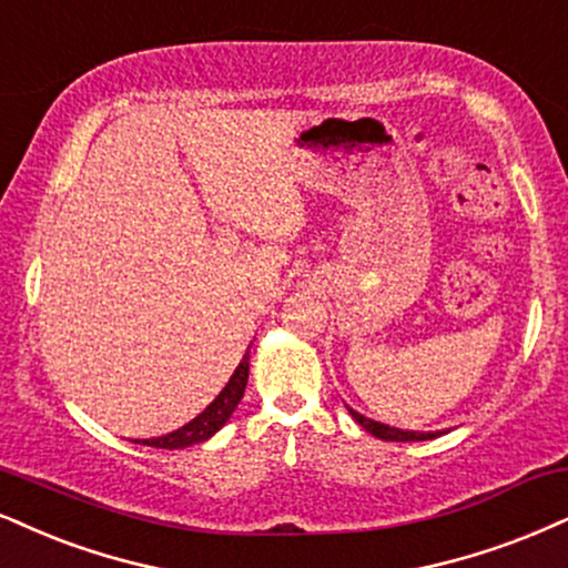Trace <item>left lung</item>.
<instances>
[{
  "instance_id": "obj_1",
  "label": "left lung",
  "mask_w": 568,
  "mask_h": 568,
  "mask_svg": "<svg viewBox=\"0 0 568 568\" xmlns=\"http://www.w3.org/2000/svg\"><path fill=\"white\" fill-rule=\"evenodd\" d=\"M349 413H353V418L363 426V429L374 434V437L384 439V443H422V439H434L437 434H443V432H403V429H395V426L371 422V418L361 416V413H355L353 408H349Z\"/></svg>"
}]
</instances>
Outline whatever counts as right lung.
<instances>
[{"mask_svg": "<svg viewBox=\"0 0 568 568\" xmlns=\"http://www.w3.org/2000/svg\"><path fill=\"white\" fill-rule=\"evenodd\" d=\"M247 374H250V353L244 355L240 366H236L234 376H231L226 387L213 403L207 405L205 410L200 413L197 418L181 426V429L165 434V437H155V439H144L142 445L150 447H165V450H176V447H189V445H197L205 443L207 437H213L215 432L221 429L223 424L229 422V416L234 413L236 405H240L244 387H247Z\"/></svg>", "mask_w": 568, "mask_h": 568, "instance_id": "add662e5", "label": "right lung"}]
</instances>
